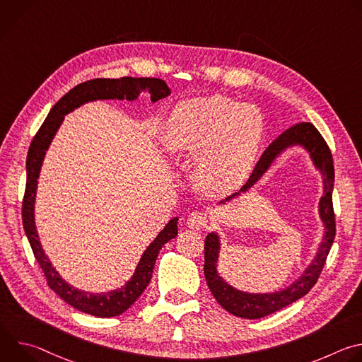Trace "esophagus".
Returning <instances> with one entry per match:
<instances>
[{
	"label": "esophagus",
	"instance_id": "1",
	"mask_svg": "<svg viewBox=\"0 0 362 362\" xmlns=\"http://www.w3.org/2000/svg\"><path fill=\"white\" fill-rule=\"evenodd\" d=\"M187 226L190 229H194V230H202L204 228H208L209 225V219L208 216H206L204 214H200V212H192L187 218Z\"/></svg>",
	"mask_w": 362,
	"mask_h": 362
}]
</instances>
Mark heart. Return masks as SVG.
<instances>
[{"instance_id": "b5f03b06", "label": "heart", "mask_w": 362, "mask_h": 362, "mask_svg": "<svg viewBox=\"0 0 362 362\" xmlns=\"http://www.w3.org/2000/svg\"><path fill=\"white\" fill-rule=\"evenodd\" d=\"M265 134L255 106L222 95L185 100L172 110L163 129L169 151H196L199 180L212 189H229L252 172Z\"/></svg>"}]
</instances>
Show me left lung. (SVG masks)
I'll return each mask as SVG.
<instances>
[{
	"label": "left lung",
	"instance_id": "1",
	"mask_svg": "<svg viewBox=\"0 0 362 362\" xmlns=\"http://www.w3.org/2000/svg\"><path fill=\"white\" fill-rule=\"evenodd\" d=\"M295 146H299L308 151L313 165L322 176L324 194L318 203V214L324 225L322 242L320 243L313 262L306 267L303 274L289 286L268 293H250L233 288L219 275L218 259L221 252V238L216 232H211L204 240V278L215 299L232 315L246 320H259L279 311V309L300 299L311 291V288L317 284L325 265L327 256L335 238V215L332 208V189L335 173L331 150L314 124L298 123L285 130L265 150L246 185H243L238 193H233L232 196L219 202V204H225L240 196L242 193L249 192L262 179V176L269 170V168L281 154Z\"/></svg>",
	"mask_w": 362,
	"mask_h": 362
}]
</instances>
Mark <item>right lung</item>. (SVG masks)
<instances>
[{
    "label": "right lung",
    "mask_w": 362,
    "mask_h": 362,
    "mask_svg": "<svg viewBox=\"0 0 362 362\" xmlns=\"http://www.w3.org/2000/svg\"><path fill=\"white\" fill-rule=\"evenodd\" d=\"M141 91L150 93L151 103H156L158 100L165 98L170 94V88L163 80L151 77L94 78L76 86L66 95H63L56 103L54 107L49 110L40 130L34 136L27 154V185L23 200V225L35 259L47 278L48 286L63 300H66L73 308L78 309V311L98 318H112L120 315L124 311H127V309L137 300V298L143 293V291L151 279L154 262L158 259L160 249L170 239L177 236L179 218L170 219L169 223L147 246V249L143 252L140 257L133 276L122 288L101 293L86 292L71 286L60 276V274L56 271L53 264L49 262L48 256L45 255L41 246L34 216L37 185L41 166L45 158V151L48 150L51 141H53L66 115L86 105V103L95 100L126 98L129 101H134Z\"/></svg>",
    "instance_id": "right-lung-1"
}]
</instances>
